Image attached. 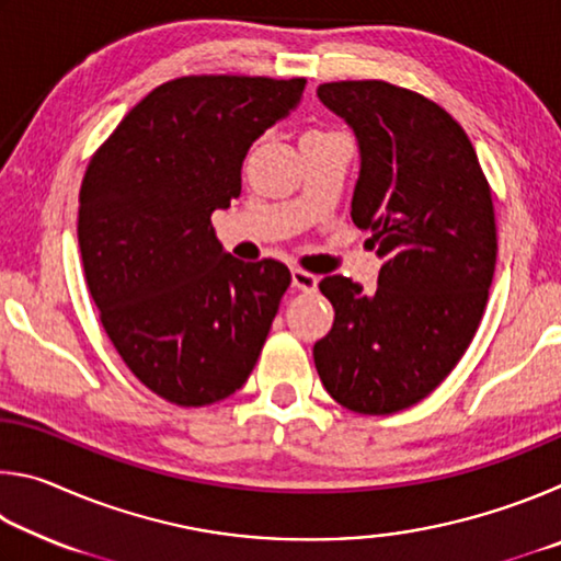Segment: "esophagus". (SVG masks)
<instances>
[{"label":"esophagus","instance_id":"34e87169","mask_svg":"<svg viewBox=\"0 0 561 561\" xmlns=\"http://www.w3.org/2000/svg\"><path fill=\"white\" fill-rule=\"evenodd\" d=\"M319 284V277L311 272H304V270H291V287L294 289H301V291H314Z\"/></svg>","mask_w":561,"mask_h":561}]
</instances>
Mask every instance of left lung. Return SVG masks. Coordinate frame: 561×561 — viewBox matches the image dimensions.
<instances>
[{
	"mask_svg": "<svg viewBox=\"0 0 561 561\" xmlns=\"http://www.w3.org/2000/svg\"><path fill=\"white\" fill-rule=\"evenodd\" d=\"M317 96L356 136L351 220L383 267L371 294L341 274L319 282L336 317L314 364L336 403L388 415L435 391L480 327L497 260L490 185L468 133L421 93L336 81Z\"/></svg>",
	"mask_w": 561,
	"mask_h": 561,
	"instance_id": "obj_1",
	"label": "left lung"
}]
</instances>
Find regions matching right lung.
Here are the masks:
<instances>
[{
	"label": "right lung",
	"mask_w": 561,
	"mask_h": 561,
	"mask_svg": "<svg viewBox=\"0 0 561 561\" xmlns=\"http://www.w3.org/2000/svg\"><path fill=\"white\" fill-rule=\"evenodd\" d=\"M304 79L183 76L118 123L79 195V247L101 324L136 378L175 405H210L250 378L291 274L242 262L210 217L242 160L299 106Z\"/></svg>",
	"instance_id": "right-lung-1"
}]
</instances>
